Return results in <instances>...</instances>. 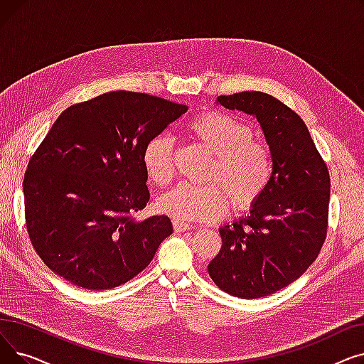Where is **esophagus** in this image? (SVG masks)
Returning a JSON list of instances; mask_svg holds the SVG:
<instances>
[{"label": "esophagus", "instance_id": "1", "mask_svg": "<svg viewBox=\"0 0 364 364\" xmlns=\"http://www.w3.org/2000/svg\"><path fill=\"white\" fill-rule=\"evenodd\" d=\"M172 225H174V230L178 232V233L187 232V230H190V228H193L192 224H187V223H184V221H177V220L172 221Z\"/></svg>", "mask_w": 364, "mask_h": 364}]
</instances>
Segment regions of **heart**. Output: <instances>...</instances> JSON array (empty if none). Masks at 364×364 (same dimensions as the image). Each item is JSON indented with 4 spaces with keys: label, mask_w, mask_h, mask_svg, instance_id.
Segmentation results:
<instances>
[{
    "label": "heart",
    "mask_w": 364,
    "mask_h": 364,
    "mask_svg": "<svg viewBox=\"0 0 364 364\" xmlns=\"http://www.w3.org/2000/svg\"><path fill=\"white\" fill-rule=\"evenodd\" d=\"M188 136L213 156L205 186L180 183L158 199V211L177 221H214L230 202L235 211H247L265 193L273 178V153L265 141L252 139L254 129L232 114L205 112L187 125ZM147 177L165 186L172 177V141L150 139L141 155Z\"/></svg>",
    "instance_id": "b5f03b06"
}]
</instances>
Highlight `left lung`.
Here are the masks:
<instances>
[{
    "instance_id": "1",
    "label": "left lung",
    "mask_w": 364,
    "mask_h": 364,
    "mask_svg": "<svg viewBox=\"0 0 364 364\" xmlns=\"http://www.w3.org/2000/svg\"><path fill=\"white\" fill-rule=\"evenodd\" d=\"M217 102L257 117L273 153V178L250 215L220 228L223 246L208 273L227 294L262 298L318 257L328 235L329 171L299 114L273 95L242 91Z\"/></svg>"
}]
</instances>
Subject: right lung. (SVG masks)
<instances>
[{
	"label": "right lung",
	"mask_w": 364,
	"mask_h": 364,
	"mask_svg": "<svg viewBox=\"0 0 364 364\" xmlns=\"http://www.w3.org/2000/svg\"><path fill=\"white\" fill-rule=\"evenodd\" d=\"M187 109L144 92L110 91L57 118L23 178L26 230L51 272L103 291L150 264L172 224L166 215L134 220L150 199L143 149Z\"/></svg>",
	"instance_id": "right-lung-1"
}]
</instances>
